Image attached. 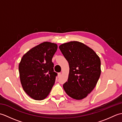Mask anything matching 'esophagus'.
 I'll return each mask as SVG.
<instances>
[{
	"mask_svg": "<svg viewBox=\"0 0 122 122\" xmlns=\"http://www.w3.org/2000/svg\"><path fill=\"white\" fill-rule=\"evenodd\" d=\"M61 76V73H58V77H60Z\"/></svg>",
	"mask_w": 122,
	"mask_h": 122,
	"instance_id": "esophagus-1",
	"label": "esophagus"
}]
</instances>
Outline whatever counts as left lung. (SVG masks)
Segmentation results:
<instances>
[{
	"instance_id": "8db88e82",
	"label": "left lung",
	"mask_w": 122,
	"mask_h": 122,
	"mask_svg": "<svg viewBox=\"0 0 122 122\" xmlns=\"http://www.w3.org/2000/svg\"><path fill=\"white\" fill-rule=\"evenodd\" d=\"M59 49L70 68L68 81L63 84V89L72 98L83 99L94 89L100 78V57L93 49L79 41L62 44Z\"/></svg>"
}]
</instances>
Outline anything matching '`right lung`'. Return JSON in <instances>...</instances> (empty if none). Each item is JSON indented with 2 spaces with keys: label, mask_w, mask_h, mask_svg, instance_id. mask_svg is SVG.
<instances>
[{
  "label": "right lung",
  "mask_w": 122,
  "mask_h": 122,
  "mask_svg": "<svg viewBox=\"0 0 122 122\" xmlns=\"http://www.w3.org/2000/svg\"><path fill=\"white\" fill-rule=\"evenodd\" d=\"M58 46L43 42L25 53L19 64L20 80L25 92L35 100H42L54 84L56 72L52 62Z\"/></svg>",
  "instance_id": "right-lung-1"
}]
</instances>
